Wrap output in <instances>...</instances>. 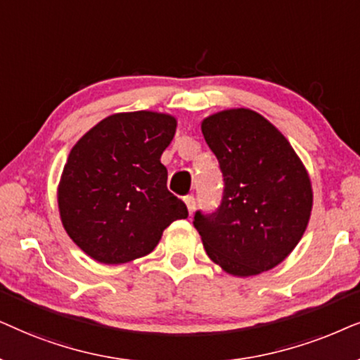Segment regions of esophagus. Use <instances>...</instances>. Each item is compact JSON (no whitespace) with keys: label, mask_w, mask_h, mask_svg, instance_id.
I'll list each match as a JSON object with an SVG mask.
<instances>
[{"label":"esophagus","mask_w":360,"mask_h":360,"mask_svg":"<svg viewBox=\"0 0 360 360\" xmlns=\"http://www.w3.org/2000/svg\"><path fill=\"white\" fill-rule=\"evenodd\" d=\"M184 202H186V205H188L189 215H193L195 210V199L193 198V195H188V198H184Z\"/></svg>","instance_id":"1"}]
</instances>
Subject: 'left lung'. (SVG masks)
I'll return each instance as SVG.
<instances>
[{
	"label": "left lung",
	"mask_w": 360,
	"mask_h": 360,
	"mask_svg": "<svg viewBox=\"0 0 360 360\" xmlns=\"http://www.w3.org/2000/svg\"><path fill=\"white\" fill-rule=\"evenodd\" d=\"M200 130L224 176L219 209L194 215L205 252L233 276L271 270L295 250L308 227L313 209L308 171L275 124L250 108L209 115Z\"/></svg>",
	"instance_id": "left-lung-1"
}]
</instances>
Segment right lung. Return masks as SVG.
<instances>
[{"label":"right lung","instance_id":"add662e5","mask_svg":"<svg viewBox=\"0 0 360 360\" xmlns=\"http://www.w3.org/2000/svg\"><path fill=\"white\" fill-rule=\"evenodd\" d=\"M177 122L160 112L103 118L75 143L62 171V225L95 262L120 265L155 250L166 227L188 207L166 188L161 165Z\"/></svg>","mask_w":360,"mask_h":360}]
</instances>
